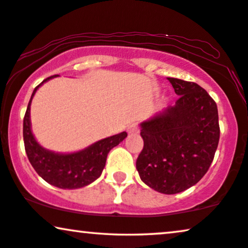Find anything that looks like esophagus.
Listing matches in <instances>:
<instances>
[{
    "mask_svg": "<svg viewBox=\"0 0 248 248\" xmlns=\"http://www.w3.org/2000/svg\"><path fill=\"white\" fill-rule=\"evenodd\" d=\"M127 131H128V134H129V135H136V134L140 133V128H138L136 124H131L130 126H128Z\"/></svg>",
    "mask_w": 248,
    "mask_h": 248,
    "instance_id": "obj_1",
    "label": "esophagus"
}]
</instances>
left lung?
<instances>
[{"mask_svg":"<svg viewBox=\"0 0 248 248\" xmlns=\"http://www.w3.org/2000/svg\"><path fill=\"white\" fill-rule=\"evenodd\" d=\"M179 96L140 122L144 147L136 169L144 184L158 193H181L207 172L220 138L216 102L195 82L168 78Z\"/></svg>","mask_w":248,"mask_h":248,"instance_id":"left-lung-1","label":"left lung"}]
</instances>
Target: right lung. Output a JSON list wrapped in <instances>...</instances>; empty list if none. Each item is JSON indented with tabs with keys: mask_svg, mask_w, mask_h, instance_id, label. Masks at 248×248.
<instances>
[{
	"mask_svg": "<svg viewBox=\"0 0 248 248\" xmlns=\"http://www.w3.org/2000/svg\"><path fill=\"white\" fill-rule=\"evenodd\" d=\"M59 77L51 76L32 92L24 118V143L28 160L39 177L62 189H77L94 183L102 174L108 152L127 137L126 131L97 140L84 150L72 153H58L46 150L36 140L31 131V105L36 92L44 82Z\"/></svg>",
	"mask_w": 248,
	"mask_h": 248,
	"instance_id": "1",
	"label": "right lung"
}]
</instances>
